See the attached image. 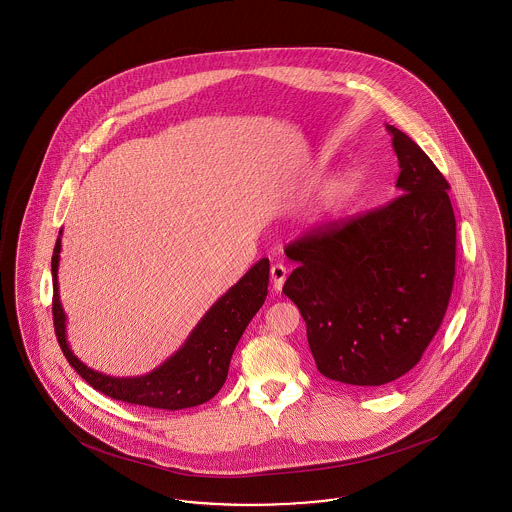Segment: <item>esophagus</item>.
Returning <instances> with one entry per match:
<instances>
[{
    "mask_svg": "<svg viewBox=\"0 0 512 512\" xmlns=\"http://www.w3.org/2000/svg\"><path fill=\"white\" fill-rule=\"evenodd\" d=\"M286 276H288V271H286V267H284L282 263H276V265H272L271 278L272 288H274V292H280V290H282V286H284V280H286Z\"/></svg>",
    "mask_w": 512,
    "mask_h": 512,
    "instance_id": "1",
    "label": "esophagus"
}]
</instances>
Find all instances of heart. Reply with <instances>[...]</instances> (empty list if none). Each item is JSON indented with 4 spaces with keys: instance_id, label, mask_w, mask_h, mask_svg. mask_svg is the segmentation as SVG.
Segmentation results:
<instances>
[{
    "instance_id": "b5f03b06",
    "label": "heart",
    "mask_w": 512,
    "mask_h": 512,
    "mask_svg": "<svg viewBox=\"0 0 512 512\" xmlns=\"http://www.w3.org/2000/svg\"><path fill=\"white\" fill-rule=\"evenodd\" d=\"M358 187H360V180H358L356 174H346V176H342L340 180L332 185L329 199H327V211H336V209H340L344 203H348V201L356 195Z\"/></svg>"
}]
</instances>
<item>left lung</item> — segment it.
I'll return each instance as SVG.
<instances>
[{
    "instance_id": "left-lung-1",
    "label": "left lung",
    "mask_w": 512,
    "mask_h": 512,
    "mask_svg": "<svg viewBox=\"0 0 512 512\" xmlns=\"http://www.w3.org/2000/svg\"><path fill=\"white\" fill-rule=\"evenodd\" d=\"M387 129L402 195L284 249L298 267L282 292L300 309L319 373L356 387L391 383L421 360L454 282L451 185L406 133Z\"/></svg>"
}]
</instances>
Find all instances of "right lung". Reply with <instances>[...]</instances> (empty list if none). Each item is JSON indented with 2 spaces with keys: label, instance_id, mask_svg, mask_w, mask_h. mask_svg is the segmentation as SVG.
<instances>
[{
  "label": "right lung",
  "instance_id": "add662e5",
  "mask_svg": "<svg viewBox=\"0 0 512 512\" xmlns=\"http://www.w3.org/2000/svg\"><path fill=\"white\" fill-rule=\"evenodd\" d=\"M60 251L61 240L58 238L52 255V313L61 352L92 389L135 406L183 410L211 400L222 389L228 377L230 360L241 334L261 309L269 292V259H261L245 272L238 284H234L222 298H218L174 356L143 377L120 379L87 367L67 344L65 313L58 292Z\"/></svg>",
  "mask_w": 512,
  "mask_h": 512
}]
</instances>
